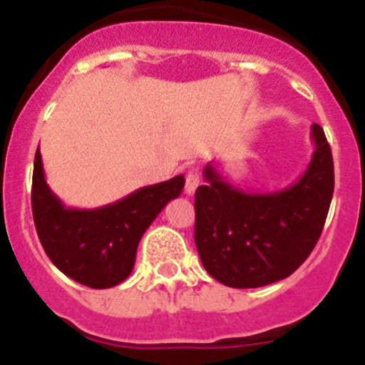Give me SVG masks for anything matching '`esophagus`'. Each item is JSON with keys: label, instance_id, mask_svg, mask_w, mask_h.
Masks as SVG:
<instances>
[{"label": "esophagus", "instance_id": "esophagus-1", "mask_svg": "<svg viewBox=\"0 0 365 365\" xmlns=\"http://www.w3.org/2000/svg\"><path fill=\"white\" fill-rule=\"evenodd\" d=\"M197 186H199V173H197V170H190V172L186 173L185 192L188 193V195H193V193H195V190H197Z\"/></svg>", "mask_w": 365, "mask_h": 365}]
</instances>
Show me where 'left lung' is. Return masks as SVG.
<instances>
[{"mask_svg":"<svg viewBox=\"0 0 365 365\" xmlns=\"http://www.w3.org/2000/svg\"><path fill=\"white\" fill-rule=\"evenodd\" d=\"M314 153L294 185L269 193L235 188L212 163L195 192V245L212 278L256 289L289 278L320 240L334 190L333 153L312 124Z\"/></svg>","mask_w":365,"mask_h":365,"instance_id":"8db88e82","label":"left lung"}]
</instances>
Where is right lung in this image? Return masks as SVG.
<instances>
[{"label": "right lung", "instance_id": "1", "mask_svg": "<svg viewBox=\"0 0 365 365\" xmlns=\"http://www.w3.org/2000/svg\"><path fill=\"white\" fill-rule=\"evenodd\" d=\"M185 188V177L144 186L111 205L67 208L45 180L40 148L32 172V217L45 254L74 282L109 289L131 274L144 232Z\"/></svg>", "mask_w": 365, "mask_h": 365}]
</instances>
